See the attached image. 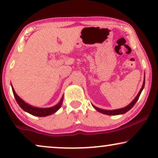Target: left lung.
<instances>
[{
	"label": "left lung",
	"instance_id": "8db88e82",
	"mask_svg": "<svg viewBox=\"0 0 158 158\" xmlns=\"http://www.w3.org/2000/svg\"><path fill=\"white\" fill-rule=\"evenodd\" d=\"M144 83H145V80H144V82H143V85H142V87L141 88V90H139V94H137V96H136V98L134 99L132 101V102H131L130 104H129L127 106L124 107V108H122V109H116V110H112V111H108V110H103V109H99V108H97L96 106H94V105H93V106H94L95 109H96L97 111L100 112V113H102L103 114H106V115H118V114H123L124 113H126L129 111V110H130L131 108H132L135 104L137 102L138 99L139 98V96L140 94H141V93L142 91V90H143V88L144 87Z\"/></svg>",
	"mask_w": 158,
	"mask_h": 158
}]
</instances>
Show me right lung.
Instances as JSON below:
<instances>
[{
	"mask_svg": "<svg viewBox=\"0 0 158 158\" xmlns=\"http://www.w3.org/2000/svg\"><path fill=\"white\" fill-rule=\"evenodd\" d=\"M12 90H13V94H14V96L15 97V98H16L17 103H18V104L19 105V106H20L23 110H24L25 111L28 112V113L31 114V115L36 116H47L55 113V112L57 111L60 107H61L62 101H63V96H62V98H61V100H60V102L53 107L46 108V109L33 107L27 104V103H25L22 99L19 98L18 95H17L16 94V92H15L13 86H12Z\"/></svg>",
	"mask_w": 158,
	"mask_h": 158,
	"instance_id": "obj_1",
	"label": "right lung"
}]
</instances>
